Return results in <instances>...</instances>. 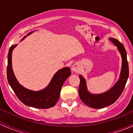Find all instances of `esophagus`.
<instances>
[{
  "label": "esophagus",
  "mask_w": 133,
  "mask_h": 133,
  "mask_svg": "<svg viewBox=\"0 0 133 133\" xmlns=\"http://www.w3.org/2000/svg\"><path fill=\"white\" fill-rule=\"evenodd\" d=\"M79 69H80V68L78 64H74L72 66V71H74V72H78V71H79Z\"/></svg>",
  "instance_id": "34e87169"
}]
</instances>
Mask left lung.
<instances>
[{
  "instance_id": "8db88e82",
  "label": "left lung",
  "mask_w": 133,
  "mask_h": 133,
  "mask_svg": "<svg viewBox=\"0 0 133 133\" xmlns=\"http://www.w3.org/2000/svg\"><path fill=\"white\" fill-rule=\"evenodd\" d=\"M109 40L117 46L122 56V70L119 81L107 92L100 95H91L87 91L84 79L81 76H79V95L80 98L87 105L94 109H101L114 103L122 94L129 77V65L124 46L116 39L110 38Z\"/></svg>"
}]
</instances>
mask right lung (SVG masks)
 Here are the masks:
<instances>
[{
    "mask_svg": "<svg viewBox=\"0 0 133 133\" xmlns=\"http://www.w3.org/2000/svg\"><path fill=\"white\" fill-rule=\"evenodd\" d=\"M16 46L15 45L10 47L7 56V80L14 92L19 100L27 106L37 109H49L54 107L59 100L64 83L71 75V69L69 68H64L59 70L44 90L38 91L28 90L19 84L13 73L11 57L12 50Z\"/></svg>",
    "mask_w": 133,
    "mask_h": 133,
    "instance_id": "add662e5",
    "label": "right lung"
}]
</instances>
